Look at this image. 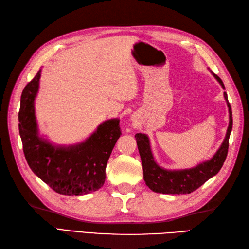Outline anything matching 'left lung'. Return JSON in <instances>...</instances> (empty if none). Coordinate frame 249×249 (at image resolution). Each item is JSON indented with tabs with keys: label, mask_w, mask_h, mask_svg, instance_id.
<instances>
[{
	"label": "left lung",
	"mask_w": 249,
	"mask_h": 249,
	"mask_svg": "<svg viewBox=\"0 0 249 249\" xmlns=\"http://www.w3.org/2000/svg\"><path fill=\"white\" fill-rule=\"evenodd\" d=\"M213 75L225 89L219 76L214 73H213ZM224 98L229 112V125L224 141L210 160L196 165V167L181 170H167L160 167L152 156L148 137L144 133H137L136 140L140 156H141L144 181L152 191L166 195L190 194L219 173L227 157L229 136L232 129V112L226 92H224Z\"/></svg>",
	"instance_id": "left-lung-1"
}]
</instances>
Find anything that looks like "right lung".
<instances>
[{
    "mask_svg": "<svg viewBox=\"0 0 249 249\" xmlns=\"http://www.w3.org/2000/svg\"><path fill=\"white\" fill-rule=\"evenodd\" d=\"M41 69L25 86L18 111V130L26 161L35 175L55 193L81 196L98 190L106 179V165L122 135L120 120L101 123L84 142L54 146L39 136L35 99L39 90Z\"/></svg>",
    "mask_w": 249,
    "mask_h": 249,
    "instance_id": "obj_1",
    "label": "right lung"
}]
</instances>
